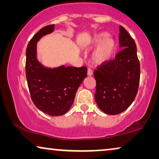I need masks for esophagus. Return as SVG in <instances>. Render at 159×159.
<instances>
[{
	"label": "esophagus",
	"instance_id": "esophagus-1",
	"mask_svg": "<svg viewBox=\"0 0 159 159\" xmlns=\"http://www.w3.org/2000/svg\"><path fill=\"white\" fill-rule=\"evenodd\" d=\"M93 74V71L91 70L90 69H88V76H92Z\"/></svg>",
	"mask_w": 159,
	"mask_h": 159
}]
</instances>
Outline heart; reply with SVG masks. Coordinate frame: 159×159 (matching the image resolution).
Listing matches in <instances>:
<instances>
[{"label": "heart", "mask_w": 159, "mask_h": 159, "mask_svg": "<svg viewBox=\"0 0 159 159\" xmlns=\"http://www.w3.org/2000/svg\"><path fill=\"white\" fill-rule=\"evenodd\" d=\"M108 32H101L91 40V47L98 46L92 55V61L95 65H102L110 61L116 49V42L114 38H108Z\"/></svg>", "instance_id": "obj_1"}]
</instances>
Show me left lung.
I'll return each mask as SVG.
<instances>
[{
	"label": "left lung",
	"mask_w": 159,
	"mask_h": 159,
	"mask_svg": "<svg viewBox=\"0 0 159 159\" xmlns=\"http://www.w3.org/2000/svg\"><path fill=\"white\" fill-rule=\"evenodd\" d=\"M119 38L121 51L114 59L97 66L93 73L96 81L95 101L102 111L109 115L120 114L131 105L140 83L135 42L122 26L119 27Z\"/></svg>",
	"instance_id": "obj_1"
}]
</instances>
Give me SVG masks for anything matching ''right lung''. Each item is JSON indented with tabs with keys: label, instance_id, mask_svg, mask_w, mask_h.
Returning a JSON list of instances; mask_svg holds the SVG:
<instances>
[{
	"label": "right lung",
	"instance_id": "right-lung-1",
	"mask_svg": "<svg viewBox=\"0 0 159 159\" xmlns=\"http://www.w3.org/2000/svg\"><path fill=\"white\" fill-rule=\"evenodd\" d=\"M54 25L43 27L30 40L26 50V77L32 101L41 111L61 116L70 109L76 93L87 77L86 66H61L48 68L37 58V43L51 33Z\"/></svg>",
	"mask_w": 159,
	"mask_h": 159
}]
</instances>
